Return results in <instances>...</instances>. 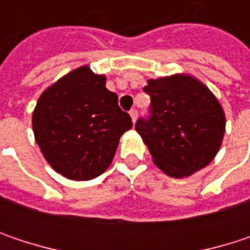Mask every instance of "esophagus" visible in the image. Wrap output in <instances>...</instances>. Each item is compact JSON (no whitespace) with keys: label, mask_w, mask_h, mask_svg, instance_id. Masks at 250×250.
Here are the masks:
<instances>
[{"label":"esophagus","mask_w":250,"mask_h":250,"mask_svg":"<svg viewBox=\"0 0 250 250\" xmlns=\"http://www.w3.org/2000/svg\"><path fill=\"white\" fill-rule=\"evenodd\" d=\"M128 114H130V117H131V122H133V123H136V120H137V110H134V108H133V110H130V113H128Z\"/></svg>","instance_id":"esophagus-1"}]
</instances>
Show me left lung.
<instances>
[{
	"label": "left lung",
	"instance_id": "1",
	"mask_svg": "<svg viewBox=\"0 0 250 250\" xmlns=\"http://www.w3.org/2000/svg\"><path fill=\"white\" fill-rule=\"evenodd\" d=\"M152 98V117L136 131L153 164L171 178L206 168L217 155L226 131V114L210 88L189 74L150 78L143 88Z\"/></svg>",
	"mask_w": 250,
	"mask_h": 250
}]
</instances>
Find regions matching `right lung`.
Here are the masks:
<instances>
[{
  "instance_id": "obj_1",
  "label": "right lung",
  "mask_w": 250,
  "mask_h": 250,
  "mask_svg": "<svg viewBox=\"0 0 250 250\" xmlns=\"http://www.w3.org/2000/svg\"><path fill=\"white\" fill-rule=\"evenodd\" d=\"M107 78L82 65L49 85L37 100L31 125L47 164L72 181H89L113 162L130 116L105 88Z\"/></svg>"
}]
</instances>
